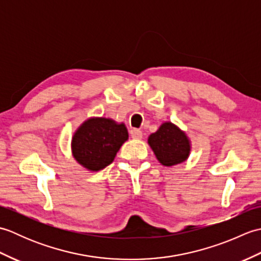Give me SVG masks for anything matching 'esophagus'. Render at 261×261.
I'll return each mask as SVG.
<instances>
[{"label":"esophagus","instance_id":"34e87169","mask_svg":"<svg viewBox=\"0 0 261 261\" xmlns=\"http://www.w3.org/2000/svg\"><path fill=\"white\" fill-rule=\"evenodd\" d=\"M130 136L134 138V139H141V138H142V132L139 129H132L130 131Z\"/></svg>","mask_w":261,"mask_h":261}]
</instances>
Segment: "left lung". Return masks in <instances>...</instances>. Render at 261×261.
<instances>
[{"label": "left lung", "instance_id": "left-lung-1", "mask_svg": "<svg viewBox=\"0 0 261 261\" xmlns=\"http://www.w3.org/2000/svg\"><path fill=\"white\" fill-rule=\"evenodd\" d=\"M148 143L159 163L167 167L185 162L191 150L190 141L184 132L170 122H165L150 135Z\"/></svg>", "mask_w": 261, "mask_h": 261}]
</instances>
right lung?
<instances>
[{"label":"right lung","instance_id":"obj_1","mask_svg":"<svg viewBox=\"0 0 261 261\" xmlns=\"http://www.w3.org/2000/svg\"><path fill=\"white\" fill-rule=\"evenodd\" d=\"M127 137L123 123L116 124L105 118L90 119L79 127L71 140L74 157L87 169L101 170L113 162Z\"/></svg>","mask_w":261,"mask_h":261}]
</instances>
